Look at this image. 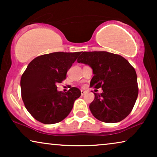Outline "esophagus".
I'll use <instances>...</instances> for the list:
<instances>
[{
	"instance_id": "1",
	"label": "esophagus",
	"mask_w": 157,
	"mask_h": 157,
	"mask_svg": "<svg viewBox=\"0 0 157 157\" xmlns=\"http://www.w3.org/2000/svg\"><path fill=\"white\" fill-rule=\"evenodd\" d=\"M81 95H83V94H86V91H83V90H81Z\"/></svg>"
}]
</instances>
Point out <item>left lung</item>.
Segmentation results:
<instances>
[{"label":"left lung","instance_id":"obj_1","mask_svg":"<svg viewBox=\"0 0 157 157\" xmlns=\"http://www.w3.org/2000/svg\"><path fill=\"white\" fill-rule=\"evenodd\" d=\"M78 63L86 64L94 76L90 87L101 88L94 93L89 105L94 117L101 121L117 123L129 114L136 103L139 89L136 71L121 56L106 51L81 52Z\"/></svg>","mask_w":157,"mask_h":157}]
</instances>
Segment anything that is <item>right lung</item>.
<instances>
[{
    "instance_id": "obj_1",
    "label": "right lung",
    "mask_w": 157,
    "mask_h": 157,
    "mask_svg": "<svg viewBox=\"0 0 157 157\" xmlns=\"http://www.w3.org/2000/svg\"><path fill=\"white\" fill-rule=\"evenodd\" d=\"M80 52H54L31 61L21 79V96L28 111L37 121L53 124L63 120L81 96L78 88L57 91V83L66 79Z\"/></svg>"
}]
</instances>
